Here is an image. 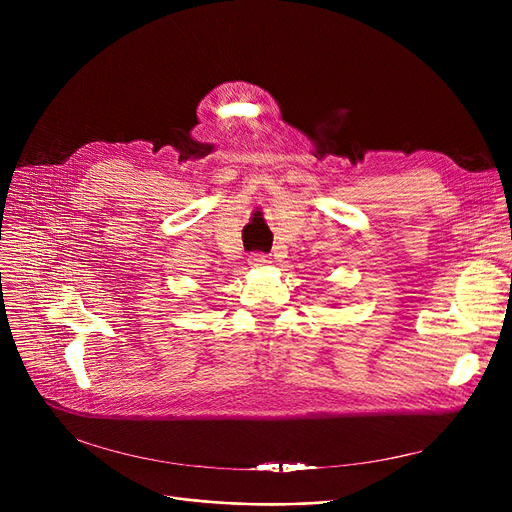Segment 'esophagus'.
I'll list each match as a JSON object with an SVG mask.
<instances>
[{
  "mask_svg": "<svg viewBox=\"0 0 512 512\" xmlns=\"http://www.w3.org/2000/svg\"><path fill=\"white\" fill-rule=\"evenodd\" d=\"M249 263H251L253 267H265V265H270L272 261H270V257H267L265 253H253V255L249 257Z\"/></svg>",
  "mask_w": 512,
  "mask_h": 512,
  "instance_id": "34e87169",
  "label": "esophagus"
}]
</instances>
